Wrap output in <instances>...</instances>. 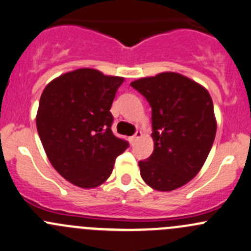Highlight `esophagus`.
Masks as SVG:
<instances>
[{"instance_id":"34e87169","label":"esophagus","mask_w":251,"mask_h":251,"mask_svg":"<svg viewBox=\"0 0 251 251\" xmlns=\"http://www.w3.org/2000/svg\"><path fill=\"white\" fill-rule=\"evenodd\" d=\"M142 136V132L141 131H136V133L133 134L132 137H130V142H131V144H134L137 142V139L139 138V137Z\"/></svg>"}]
</instances>
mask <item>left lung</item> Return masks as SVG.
Here are the masks:
<instances>
[{"label": "left lung", "instance_id": "obj_1", "mask_svg": "<svg viewBox=\"0 0 251 251\" xmlns=\"http://www.w3.org/2000/svg\"><path fill=\"white\" fill-rule=\"evenodd\" d=\"M151 107L154 151L139 161L152 189L172 191L189 183L207 159L216 133L210 95L179 73L165 72L131 83Z\"/></svg>", "mask_w": 251, "mask_h": 251}]
</instances>
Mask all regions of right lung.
Masks as SVG:
<instances>
[{
  "label": "right lung",
  "instance_id": "add662e5",
  "mask_svg": "<svg viewBox=\"0 0 251 251\" xmlns=\"http://www.w3.org/2000/svg\"><path fill=\"white\" fill-rule=\"evenodd\" d=\"M123 81L80 68L54 79L43 90L37 131L52 167L75 185H101L128 148L127 141L112 132L110 107Z\"/></svg>",
  "mask_w": 251,
  "mask_h": 251
}]
</instances>
